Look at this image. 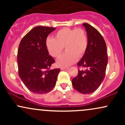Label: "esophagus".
Here are the masks:
<instances>
[{
	"label": "esophagus",
	"mask_w": 125,
	"mask_h": 125,
	"mask_svg": "<svg viewBox=\"0 0 125 125\" xmlns=\"http://www.w3.org/2000/svg\"><path fill=\"white\" fill-rule=\"evenodd\" d=\"M67 67H61V70H65V69H67Z\"/></svg>",
	"instance_id": "esophagus-1"
}]
</instances>
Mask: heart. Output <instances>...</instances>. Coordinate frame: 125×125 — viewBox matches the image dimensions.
Listing matches in <instances>:
<instances>
[{
    "label": "heart",
    "mask_w": 125,
    "mask_h": 125,
    "mask_svg": "<svg viewBox=\"0 0 125 125\" xmlns=\"http://www.w3.org/2000/svg\"><path fill=\"white\" fill-rule=\"evenodd\" d=\"M46 48L51 56H61L65 48L66 52L57 62L59 66H68L82 58L87 48V37L82 28H64L57 31L53 38L46 40Z\"/></svg>",
    "instance_id": "heart-1"
}]
</instances>
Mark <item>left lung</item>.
Listing matches in <instances>:
<instances>
[{
    "label": "left lung",
    "instance_id": "obj_1",
    "mask_svg": "<svg viewBox=\"0 0 125 125\" xmlns=\"http://www.w3.org/2000/svg\"><path fill=\"white\" fill-rule=\"evenodd\" d=\"M87 32V48L77 63L78 74L72 80L73 86L83 94L94 92L99 87L105 76L107 64L106 44L97 30L87 23L83 24Z\"/></svg>",
    "mask_w": 125,
    "mask_h": 125
}]
</instances>
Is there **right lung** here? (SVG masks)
<instances>
[{
    "instance_id": "obj_1",
    "label": "right lung",
    "mask_w": 125,
    "mask_h": 125,
    "mask_svg": "<svg viewBox=\"0 0 125 125\" xmlns=\"http://www.w3.org/2000/svg\"><path fill=\"white\" fill-rule=\"evenodd\" d=\"M56 29L35 27L21 39L19 46V76L27 88L35 94H47L56 83L60 69H50L55 61L46 48L47 37Z\"/></svg>"
}]
</instances>
